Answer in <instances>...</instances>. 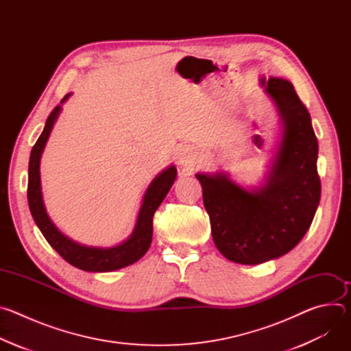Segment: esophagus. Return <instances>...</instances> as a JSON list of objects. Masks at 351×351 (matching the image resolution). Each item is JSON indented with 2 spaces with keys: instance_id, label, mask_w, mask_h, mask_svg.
Returning <instances> with one entry per match:
<instances>
[{
  "instance_id": "esophagus-1",
  "label": "esophagus",
  "mask_w": 351,
  "mask_h": 351,
  "mask_svg": "<svg viewBox=\"0 0 351 351\" xmlns=\"http://www.w3.org/2000/svg\"><path fill=\"white\" fill-rule=\"evenodd\" d=\"M178 161L183 167L191 165L193 164V154L189 152L187 148H180V152L178 154Z\"/></svg>"
}]
</instances>
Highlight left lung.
<instances>
[{
	"label": "left lung",
	"instance_id": "left-lung-1",
	"mask_svg": "<svg viewBox=\"0 0 351 351\" xmlns=\"http://www.w3.org/2000/svg\"><path fill=\"white\" fill-rule=\"evenodd\" d=\"M261 83L283 122L267 184L248 191L223 173L195 175L217 248L228 260L245 265L289 253L307 233L321 198L318 140L308 110L289 80L269 77Z\"/></svg>",
	"mask_w": 351,
	"mask_h": 351
}]
</instances>
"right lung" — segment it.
<instances>
[{"mask_svg": "<svg viewBox=\"0 0 351 351\" xmlns=\"http://www.w3.org/2000/svg\"><path fill=\"white\" fill-rule=\"evenodd\" d=\"M71 94H66L61 104ZM61 111V106H57L48 115L45 126L36 144L32 148L29 161V180H27V202L32 217L41 230L45 240L56 252L71 265L88 271V272H110L128 267L140 260L149 248L153 239V217L157 208L164 202L165 195L172 187L176 178V168L169 167L160 173L145 191L143 204L138 213L136 228L132 236L119 245L111 248H98L82 245L66 236H64L56 225L48 218L41 197L40 187V157L47 143L49 132Z\"/></svg>", "mask_w": 351, "mask_h": 351, "instance_id": "1", "label": "right lung"}]
</instances>
